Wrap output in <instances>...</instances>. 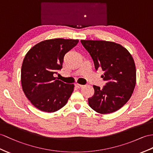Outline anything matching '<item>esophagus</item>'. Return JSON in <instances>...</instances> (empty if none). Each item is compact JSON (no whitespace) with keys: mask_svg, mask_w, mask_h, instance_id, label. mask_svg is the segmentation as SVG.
<instances>
[{"mask_svg":"<svg viewBox=\"0 0 153 153\" xmlns=\"http://www.w3.org/2000/svg\"><path fill=\"white\" fill-rule=\"evenodd\" d=\"M75 86L77 88H79V89H80V88H81L83 86V85H81V84H75Z\"/></svg>","mask_w":153,"mask_h":153,"instance_id":"obj_1","label":"esophagus"}]
</instances>
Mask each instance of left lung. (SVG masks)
<instances>
[{"label":"left lung","mask_w":153,"mask_h":153,"mask_svg":"<svg viewBox=\"0 0 153 153\" xmlns=\"http://www.w3.org/2000/svg\"><path fill=\"white\" fill-rule=\"evenodd\" d=\"M94 59L96 70L101 68L106 84L100 89L94 85L95 94L88 99L89 106L101 114L120 110L131 97L136 82L134 60L120 44L102 40H81Z\"/></svg>","instance_id":"left-lung-1"}]
</instances>
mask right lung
Listing matches in <instances>:
<instances>
[{
    "label": "right lung",
    "mask_w": 153,
    "mask_h": 153,
    "mask_svg": "<svg viewBox=\"0 0 153 153\" xmlns=\"http://www.w3.org/2000/svg\"><path fill=\"white\" fill-rule=\"evenodd\" d=\"M78 39L56 38L43 41L30 49L21 67V85L25 95L36 108L54 112L64 107L74 90L73 84L56 79L65 54Z\"/></svg>",
    "instance_id": "add662e5"
}]
</instances>
